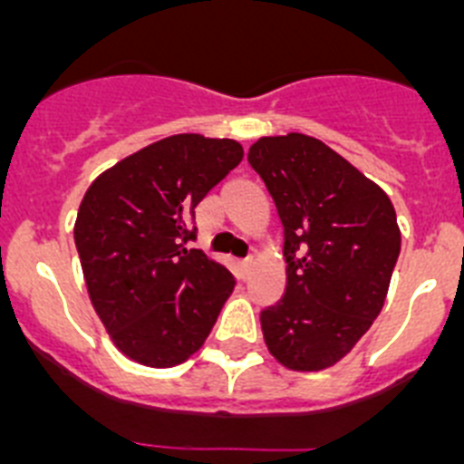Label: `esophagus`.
Returning <instances> with one entry per match:
<instances>
[{
  "mask_svg": "<svg viewBox=\"0 0 464 464\" xmlns=\"http://www.w3.org/2000/svg\"><path fill=\"white\" fill-rule=\"evenodd\" d=\"M251 265H253V257H246V260H241V267L244 269H251Z\"/></svg>",
  "mask_w": 464,
  "mask_h": 464,
  "instance_id": "obj_1",
  "label": "esophagus"
}]
</instances>
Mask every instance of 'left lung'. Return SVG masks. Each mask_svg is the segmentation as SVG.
Returning a JSON list of instances; mask_svg holds the SVG:
<instances>
[{
	"label": "left lung",
	"mask_w": 464,
	"mask_h": 464,
	"mask_svg": "<svg viewBox=\"0 0 464 464\" xmlns=\"http://www.w3.org/2000/svg\"><path fill=\"white\" fill-rule=\"evenodd\" d=\"M283 225L285 293L260 314L269 353L318 372L381 314L400 256L392 202L330 146L306 134L262 137L248 150Z\"/></svg>",
	"instance_id": "left-lung-1"
}]
</instances>
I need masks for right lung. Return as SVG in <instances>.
Wrapping results in <instances>:
<instances>
[{"instance_id":"right-lung-1","label":"right lung","mask_w":464,"mask_h":464,"mask_svg":"<svg viewBox=\"0 0 464 464\" xmlns=\"http://www.w3.org/2000/svg\"><path fill=\"white\" fill-rule=\"evenodd\" d=\"M244 158L241 143L174 134L97 176L73 241L92 306L134 362L174 367L216 325L235 276L188 248L195 207Z\"/></svg>"}]
</instances>
